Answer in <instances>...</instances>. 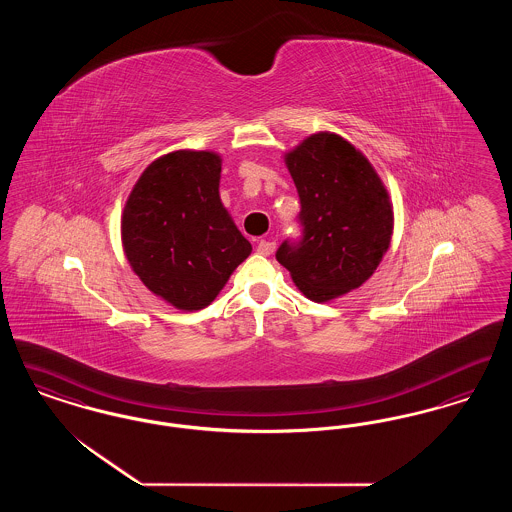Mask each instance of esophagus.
<instances>
[{
    "label": "esophagus",
    "mask_w": 512,
    "mask_h": 512,
    "mask_svg": "<svg viewBox=\"0 0 512 512\" xmlns=\"http://www.w3.org/2000/svg\"><path fill=\"white\" fill-rule=\"evenodd\" d=\"M274 247H276V244H274V242H270V240H259V242H257V253H261V255H270V253L274 251Z\"/></svg>",
    "instance_id": "esophagus-1"
}]
</instances>
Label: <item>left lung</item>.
Listing matches in <instances>:
<instances>
[{"mask_svg": "<svg viewBox=\"0 0 512 512\" xmlns=\"http://www.w3.org/2000/svg\"><path fill=\"white\" fill-rule=\"evenodd\" d=\"M297 188L303 236L276 259L311 301L324 303L363 286L390 247V195L365 155L332 132H318L286 153Z\"/></svg>", "mask_w": 512, "mask_h": 512, "instance_id": "left-lung-1", "label": "left lung"}]
</instances>
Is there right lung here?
I'll use <instances>...</instances> for the list:
<instances>
[{
	"instance_id": "add662e5",
	"label": "right lung",
	"mask_w": 512,
	"mask_h": 512,
	"mask_svg": "<svg viewBox=\"0 0 512 512\" xmlns=\"http://www.w3.org/2000/svg\"><path fill=\"white\" fill-rule=\"evenodd\" d=\"M220 163L215 151L167 153L142 172L122 211L130 267L180 311L211 305L251 253L220 201Z\"/></svg>"
}]
</instances>
